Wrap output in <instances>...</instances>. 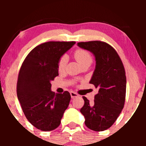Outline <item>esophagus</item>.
Segmentation results:
<instances>
[{"label":"esophagus","instance_id":"34e87169","mask_svg":"<svg viewBox=\"0 0 146 146\" xmlns=\"http://www.w3.org/2000/svg\"><path fill=\"white\" fill-rule=\"evenodd\" d=\"M70 94H71V96L72 98H78L79 97L78 94H77L75 92H73V91H70Z\"/></svg>","mask_w":146,"mask_h":146}]
</instances>
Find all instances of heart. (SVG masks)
Listing matches in <instances>:
<instances>
[{
  "instance_id": "obj_1",
  "label": "heart",
  "mask_w": 146,
  "mask_h": 146,
  "mask_svg": "<svg viewBox=\"0 0 146 146\" xmlns=\"http://www.w3.org/2000/svg\"><path fill=\"white\" fill-rule=\"evenodd\" d=\"M75 60L78 62V63L82 66L84 65H90L93 62V58L88 51L84 49H78L75 51L74 53ZM68 62V56L66 55H64L61 57L58 62V70L62 72L64 70L66 64Z\"/></svg>"
}]
</instances>
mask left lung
Masks as SVG:
<instances>
[{"mask_svg": "<svg viewBox=\"0 0 146 146\" xmlns=\"http://www.w3.org/2000/svg\"><path fill=\"white\" fill-rule=\"evenodd\" d=\"M80 48L90 51L95 58V68L89 83L99 89L94 102L84 96L80 112L85 124L94 131H104L116 121L123 108L126 77L123 65L114 48L101 41L78 42Z\"/></svg>", "mask_w": 146, "mask_h": 146, "instance_id": "8db88e82", "label": "left lung"}]
</instances>
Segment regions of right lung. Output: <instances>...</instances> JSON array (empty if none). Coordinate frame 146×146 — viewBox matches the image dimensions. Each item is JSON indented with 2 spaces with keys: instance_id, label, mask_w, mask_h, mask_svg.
<instances>
[{
  "instance_id": "obj_1",
  "label": "right lung",
  "mask_w": 146,
  "mask_h": 146,
  "mask_svg": "<svg viewBox=\"0 0 146 146\" xmlns=\"http://www.w3.org/2000/svg\"><path fill=\"white\" fill-rule=\"evenodd\" d=\"M75 42H47L35 47L22 64L17 82V96L25 117L42 131L60 124L71 100L68 91L55 93L51 82L58 75L61 57Z\"/></svg>"
}]
</instances>
